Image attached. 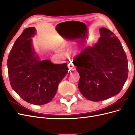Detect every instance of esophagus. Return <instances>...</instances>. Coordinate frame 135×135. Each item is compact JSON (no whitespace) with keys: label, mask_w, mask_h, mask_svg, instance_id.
<instances>
[{"label":"esophagus","mask_w":135,"mask_h":135,"mask_svg":"<svg viewBox=\"0 0 135 135\" xmlns=\"http://www.w3.org/2000/svg\"><path fill=\"white\" fill-rule=\"evenodd\" d=\"M68 68L70 69H72V70L75 69L74 65L73 64V63L71 62V61H70V62H69L68 63Z\"/></svg>","instance_id":"obj_1"}]
</instances>
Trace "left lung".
I'll return each mask as SVG.
<instances>
[{"label": "left lung", "instance_id": "1", "mask_svg": "<svg viewBox=\"0 0 135 135\" xmlns=\"http://www.w3.org/2000/svg\"><path fill=\"white\" fill-rule=\"evenodd\" d=\"M100 31L98 43L85 48L73 61L80 75L79 91L92 101L119 93L128 74L127 59L119 40L107 28Z\"/></svg>", "mask_w": 135, "mask_h": 135}]
</instances>
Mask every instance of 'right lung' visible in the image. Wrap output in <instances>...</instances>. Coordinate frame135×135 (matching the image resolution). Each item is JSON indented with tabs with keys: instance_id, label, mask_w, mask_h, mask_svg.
<instances>
[{
	"instance_id": "obj_1",
	"label": "right lung",
	"mask_w": 135,
	"mask_h": 135,
	"mask_svg": "<svg viewBox=\"0 0 135 135\" xmlns=\"http://www.w3.org/2000/svg\"><path fill=\"white\" fill-rule=\"evenodd\" d=\"M35 32L34 27L23 30L11 49L7 66L12 89L27 103L40 105L53 99L69 69L67 63L54 64L35 56L31 39Z\"/></svg>"
}]
</instances>
